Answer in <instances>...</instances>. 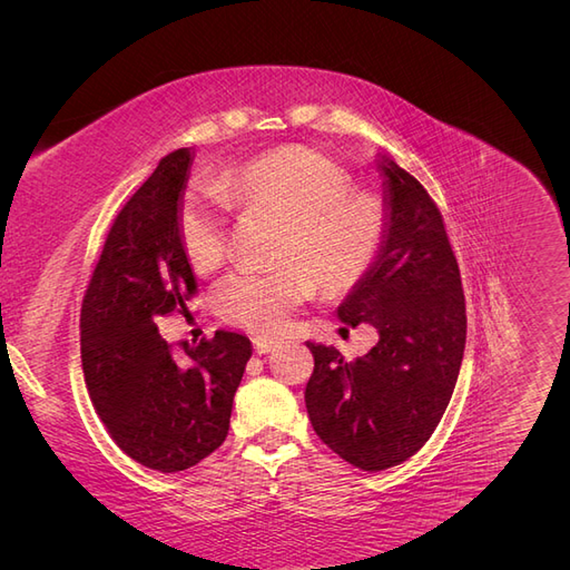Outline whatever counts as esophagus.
I'll list each match as a JSON object with an SVG mask.
<instances>
[{
	"label": "esophagus",
	"mask_w": 570,
	"mask_h": 570,
	"mask_svg": "<svg viewBox=\"0 0 570 570\" xmlns=\"http://www.w3.org/2000/svg\"><path fill=\"white\" fill-rule=\"evenodd\" d=\"M254 342V352L256 354H268V352H273L275 347H278V340H271V337H262V335H258V337H254L252 340Z\"/></svg>",
	"instance_id": "34e87169"
}]
</instances>
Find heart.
I'll use <instances>...</instances> for the list:
<instances>
[{
  "label": "heart",
  "instance_id": "1",
  "mask_svg": "<svg viewBox=\"0 0 570 570\" xmlns=\"http://www.w3.org/2000/svg\"><path fill=\"white\" fill-rule=\"evenodd\" d=\"M347 168L327 154L289 145L233 166L216 187H193L178 206V239L197 273L228 256L230 212L273 214V258L266 268H237L216 285L223 321L275 335L318 283L327 295L354 289L383 254L390 212L383 197L352 187Z\"/></svg>",
  "mask_w": 570,
  "mask_h": 570
}]
</instances>
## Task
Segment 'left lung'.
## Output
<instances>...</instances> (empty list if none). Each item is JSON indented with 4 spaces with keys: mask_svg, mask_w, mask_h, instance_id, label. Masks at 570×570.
I'll use <instances>...</instances> for the list:
<instances>
[{
    "mask_svg": "<svg viewBox=\"0 0 570 570\" xmlns=\"http://www.w3.org/2000/svg\"><path fill=\"white\" fill-rule=\"evenodd\" d=\"M383 254L337 314L371 323L377 344L344 361L335 347L306 342L314 373L306 411L316 435L361 471L406 461L435 433L452 400L465 347L461 273L444 220L428 189L390 159Z\"/></svg>",
    "mask_w": 570,
    "mask_h": 570,
    "instance_id": "1",
    "label": "left lung"
}]
</instances>
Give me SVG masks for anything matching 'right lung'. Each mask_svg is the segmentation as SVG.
<instances>
[{
    "label": "right lung",
    "mask_w": 570,
    "mask_h": 570,
    "mask_svg": "<svg viewBox=\"0 0 570 570\" xmlns=\"http://www.w3.org/2000/svg\"><path fill=\"white\" fill-rule=\"evenodd\" d=\"M189 161V149L170 151L118 212L80 308L82 373L99 419L130 459L161 473L193 469L223 444L252 356L237 333L180 350L159 335V316L187 314L197 295L176 228Z\"/></svg>",
    "instance_id": "1"
}]
</instances>
